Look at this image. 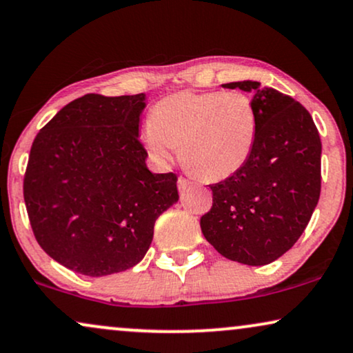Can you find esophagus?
<instances>
[{
	"label": "esophagus",
	"mask_w": 353,
	"mask_h": 353,
	"mask_svg": "<svg viewBox=\"0 0 353 353\" xmlns=\"http://www.w3.org/2000/svg\"><path fill=\"white\" fill-rule=\"evenodd\" d=\"M189 184H190L189 179H185L184 176L177 177V187H179V190H185L187 187H189Z\"/></svg>",
	"instance_id": "obj_1"
}]
</instances>
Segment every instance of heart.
Masks as SVG:
<instances>
[{
	"mask_svg": "<svg viewBox=\"0 0 353 353\" xmlns=\"http://www.w3.org/2000/svg\"><path fill=\"white\" fill-rule=\"evenodd\" d=\"M258 117L242 92H179L159 100L150 111L143 143L159 163L181 148L184 166L203 181L236 174L252 157Z\"/></svg>",
	"mask_w": 353,
	"mask_h": 353,
	"instance_id": "heart-1",
	"label": "heart"
}]
</instances>
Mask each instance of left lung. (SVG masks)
<instances>
[{"label":"left lung","instance_id":"left-lung-1","mask_svg":"<svg viewBox=\"0 0 353 353\" xmlns=\"http://www.w3.org/2000/svg\"><path fill=\"white\" fill-rule=\"evenodd\" d=\"M252 93L258 134L252 157L211 184L201 232L221 255L250 266L278 260L302 236L321 192V140L310 112L258 82L224 83Z\"/></svg>","mask_w":353,"mask_h":353}]
</instances>
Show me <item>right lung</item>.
<instances>
[{
  "label": "right lung",
  "mask_w": 353,
  "mask_h": 353,
  "mask_svg": "<svg viewBox=\"0 0 353 353\" xmlns=\"http://www.w3.org/2000/svg\"><path fill=\"white\" fill-rule=\"evenodd\" d=\"M145 93H88L32 143L23 200L39 245L81 274L129 270L148 252L154 221L179 200L174 172L153 174L139 140Z\"/></svg>",
  "instance_id": "obj_1"
}]
</instances>
